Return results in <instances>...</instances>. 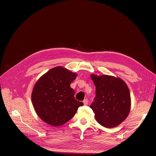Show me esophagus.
<instances>
[{
    "mask_svg": "<svg viewBox=\"0 0 156 156\" xmlns=\"http://www.w3.org/2000/svg\"><path fill=\"white\" fill-rule=\"evenodd\" d=\"M88 100H87V99H85V100H84V101H83V103H84V105H88Z\"/></svg>",
    "mask_w": 156,
    "mask_h": 156,
    "instance_id": "1",
    "label": "esophagus"
}]
</instances>
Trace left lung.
Instances as JSON below:
<instances>
[{
    "instance_id": "8db88e82",
    "label": "left lung",
    "mask_w": 156,
    "mask_h": 156,
    "mask_svg": "<svg viewBox=\"0 0 156 156\" xmlns=\"http://www.w3.org/2000/svg\"><path fill=\"white\" fill-rule=\"evenodd\" d=\"M96 86L94 101L90 106L99 124L112 128L126 120L131 108V96L126 83L111 75H90Z\"/></svg>"
}]
</instances>
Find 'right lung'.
Listing matches in <instances>:
<instances>
[{
  "instance_id": "obj_1",
  "label": "right lung",
  "mask_w": 156,
  "mask_h": 156,
  "mask_svg": "<svg viewBox=\"0 0 156 156\" xmlns=\"http://www.w3.org/2000/svg\"><path fill=\"white\" fill-rule=\"evenodd\" d=\"M77 73L57 66L44 74L35 83L32 92V102L40 119L50 126L57 127L72 119L83 102L74 98L70 84Z\"/></svg>"
}]
</instances>
